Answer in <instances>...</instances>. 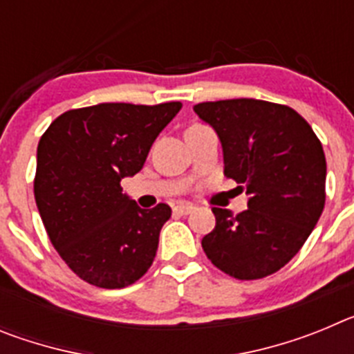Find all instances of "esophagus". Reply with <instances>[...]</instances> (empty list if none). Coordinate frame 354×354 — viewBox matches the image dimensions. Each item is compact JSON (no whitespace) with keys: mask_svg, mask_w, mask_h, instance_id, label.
<instances>
[{"mask_svg":"<svg viewBox=\"0 0 354 354\" xmlns=\"http://www.w3.org/2000/svg\"><path fill=\"white\" fill-rule=\"evenodd\" d=\"M195 211V207L189 204H179V205H175L174 207V212L175 214H179V216H187V214H192V212Z\"/></svg>","mask_w":354,"mask_h":354,"instance_id":"34e87169","label":"esophagus"}]
</instances>
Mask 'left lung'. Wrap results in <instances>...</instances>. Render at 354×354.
<instances>
[{
	"label": "left lung",
	"mask_w": 354,
	"mask_h": 354,
	"mask_svg": "<svg viewBox=\"0 0 354 354\" xmlns=\"http://www.w3.org/2000/svg\"><path fill=\"white\" fill-rule=\"evenodd\" d=\"M220 136L225 175L250 195L234 216L212 207L209 261L237 280L277 273L301 250L326 200V158L308 122L286 104L227 99L193 106Z\"/></svg>",
	"instance_id": "8db88e82"
}]
</instances>
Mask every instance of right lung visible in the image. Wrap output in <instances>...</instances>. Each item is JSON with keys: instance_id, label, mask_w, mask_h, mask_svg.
I'll use <instances>...</instances> for the list:
<instances>
[{"instance_id": "right-lung-1", "label": "right lung", "mask_w": 354, "mask_h": 354, "mask_svg": "<svg viewBox=\"0 0 354 354\" xmlns=\"http://www.w3.org/2000/svg\"><path fill=\"white\" fill-rule=\"evenodd\" d=\"M180 102H102L68 109L37 149L33 183L40 218L56 252L81 280L122 289L143 277L158 252L170 205L142 209L120 180L143 168Z\"/></svg>"}]
</instances>
